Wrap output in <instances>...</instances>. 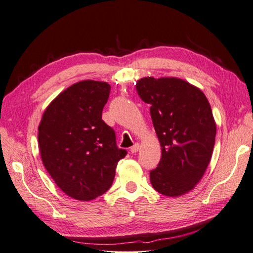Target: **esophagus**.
<instances>
[{
	"mask_svg": "<svg viewBox=\"0 0 253 253\" xmlns=\"http://www.w3.org/2000/svg\"><path fill=\"white\" fill-rule=\"evenodd\" d=\"M138 150H139V143H135L129 151H131V153H133V154H134V153L138 152Z\"/></svg>",
	"mask_w": 253,
	"mask_h": 253,
	"instance_id": "34e87169",
	"label": "esophagus"
}]
</instances>
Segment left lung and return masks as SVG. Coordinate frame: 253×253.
<instances>
[{
	"instance_id": "1",
	"label": "left lung",
	"mask_w": 253,
	"mask_h": 253,
	"mask_svg": "<svg viewBox=\"0 0 253 253\" xmlns=\"http://www.w3.org/2000/svg\"><path fill=\"white\" fill-rule=\"evenodd\" d=\"M136 89L151 105V118L162 147V158L150 171L157 192L179 196L192 190L208 167L216 125L203 91L178 78H142Z\"/></svg>"
}]
</instances>
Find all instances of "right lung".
Masks as SVG:
<instances>
[{
	"label": "right lung",
	"instance_id": "add662e5",
	"mask_svg": "<svg viewBox=\"0 0 253 253\" xmlns=\"http://www.w3.org/2000/svg\"><path fill=\"white\" fill-rule=\"evenodd\" d=\"M111 85L84 80L57 96L45 110L38 134L45 169L63 192L91 201L112 186L126 151L119 149L114 129L102 120Z\"/></svg>",
	"mask_w": 253,
	"mask_h": 253
}]
</instances>
